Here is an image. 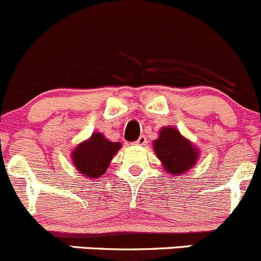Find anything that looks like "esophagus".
I'll return each instance as SVG.
<instances>
[{
  "mask_svg": "<svg viewBox=\"0 0 261 261\" xmlns=\"http://www.w3.org/2000/svg\"><path fill=\"white\" fill-rule=\"evenodd\" d=\"M146 143H147V138L144 136H141L136 142H134V144H137V146H144Z\"/></svg>",
  "mask_w": 261,
  "mask_h": 261,
  "instance_id": "1",
  "label": "esophagus"
}]
</instances>
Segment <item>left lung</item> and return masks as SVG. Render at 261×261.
I'll return each mask as SVG.
<instances>
[{"label":"left lung","mask_w":261,"mask_h":261,"mask_svg":"<svg viewBox=\"0 0 261 261\" xmlns=\"http://www.w3.org/2000/svg\"><path fill=\"white\" fill-rule=\"evenodd\" d=\"M152 146L165 171L174 176L189 171L200 156L197 146L175 127H162Z\"/></svg>","instance_id":"8db88e82"}]
</instances>
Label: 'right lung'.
<instances>
[{
    "label": "right lung",
    "instance_id": "obj_1",
    "mask_svg": "<svg viewBox=\"0 0 261 261\" xmlns=\"http://www.w3.org/2000/svg\"><path fill=\"white\" fill-rule=\"evenodd\" d=\"M120 148V142H112L102 133L94 132L90 138L77 144L71 152L72 164L82 176L97 179L105 174Z\"/></svg>",
    "mask_w": 261,
    "mask_h": 261
}]
</instances>
